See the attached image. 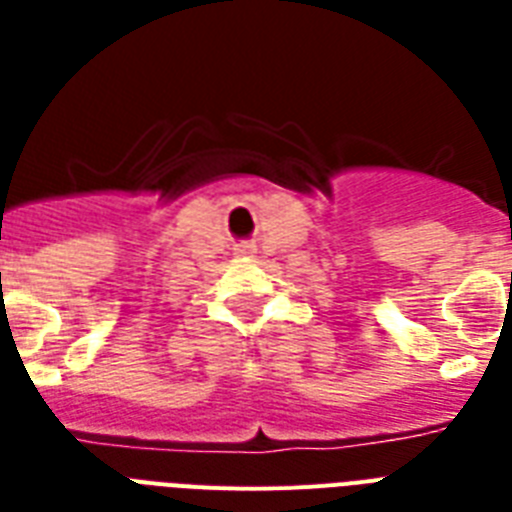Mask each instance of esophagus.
Returning a JSON list of instances; mask_svg holds the SVG:
<instances>
[{"label": "esophagus", "instance_id": "34e87169", "mask_svg": "<svg viewBox=\"0 0 512 512\" xmlns=\"http://www.w3.org/2000/svg\"><path fill=\"white\" fill-rule=\"evenodd\" d=\"M233 255H236V257H252V255H255V244H247V241H244V244H236V247H233Z\"/></svg>", "mask_w": 512, "mask_h": 512}]
</instances>
